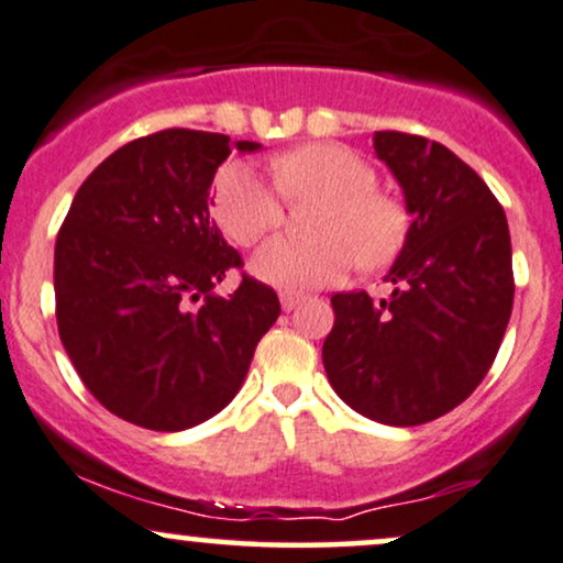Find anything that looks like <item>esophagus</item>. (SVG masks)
<instances>
[{"label":"esophagus","instance_id":"obj_1","mask_svg":"<svg viewBox=\"0 0 563 563\" xmlns=\"http://www.w3.org/2000/svg\"><path fill=\"white\" fill-rule=\"evenodd\" d=\"M279 297H282V308L284 310H295L302 302V295L300 292H282Z\"/></svg>","mask_w":563,"mask_h":563}]
</instances>
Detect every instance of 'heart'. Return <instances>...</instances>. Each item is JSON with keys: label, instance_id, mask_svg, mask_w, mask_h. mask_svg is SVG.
Here are the masks:
<instances>
[{"label": "heart", "instance_id": "obj_1", "mask_svg": "<svg viewBox=\"0 0 563 563\" xmlns=\"http://www.w3.org/2000/svg\"><path fill=\"white\" fill-rule=\"evenodd\" d=\"M274 187L253 165L231 161L216 174L210 213L234 244L250 247L274 231L284 202H316L308 240L279 236L253 255V274L279 289L327 287L361 268H382L408 236V210L393 191L376 187V168L345 144L316 142L271 161Z\"/></svg>", "mask_w": 563, "mask_h": 563}]
</instances>
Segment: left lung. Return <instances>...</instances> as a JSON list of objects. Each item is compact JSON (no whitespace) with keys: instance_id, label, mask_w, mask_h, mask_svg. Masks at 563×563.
Instances as JSON below:
<instances>
[{"instance_id":"left-lung-1","label":"left lung","mask_w":563,"mask_h":563,"mask_svg":"<svg viewBox=\"0 0 563 563\" xmlns=\"http://www.w3.org/2000/svg\"><path fill=\"white\" fill-rule=\"evenodd\" d=\"M413 216L393 295L332 297L323 368L353 411L416 427L461 406L490 372L514 306L511 234L477 170L427 136L376 131Z\"/></svg>"}]
</instances>
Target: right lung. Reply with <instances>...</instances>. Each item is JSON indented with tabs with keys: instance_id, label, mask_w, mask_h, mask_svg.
<instances>
[{
	"instance_id": "obj_1",
	"label": "right lung",
	"mask_w": 563,
	"mask_h": 563,
	"mask_svg": "<svg viewBox=\"0 0 563 563\" xmlns=\"http://www.w3.org/2000/svg\"><path fill=\"white\" fill-rule=\"evenodd\" d=\"M234 147L261 144L191 129L134 139L91 170L59 227V340L86 389L136 427L181 432L229 406L282 313L244 271L234 295H213L244 266L208 210Z\"/></svg>"
}]
</instances>
